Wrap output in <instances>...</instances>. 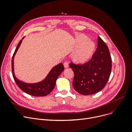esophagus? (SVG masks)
<instances>
[{"mask_svg":"<svg viewBox=\"0 0 132 132\" xmlns=\"http://www.w3.org/2000/svg\"><path fill=\"white\" fill-rule=\"evenodd\" d=\"M64 66L65 68H68V63L67 62H65L64 63Z\"/></svg>","mask_w":132,"mask_h":132,"instance_id":"34e87169","label":"esophagus"}]
</instances>
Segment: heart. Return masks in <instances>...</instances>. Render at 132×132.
Masks as SVG:
<instances>
[{
    "instance_id": "b5f03b06",
    "label": "heart",
    "mask_w": 132,
    "mask_h": 132,
    "mask_svg": "<svg viewBox=\"0 0 132 132\" xmlns=\"http://www.w3.org/2000/svg\"><path fill=\"white\" fill-rule=\"evenodd\" d=\"M75 44L78 46L73 51L72 58L77 63L87 62L92 57L95 49L93 42L88 40V37L81 34L76 38Z\"/></svg>"
}]
</instances>
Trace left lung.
Masks as SVG:
<instances>
[{"label": "left lung", "mask_w": 132, "mask_h": 132, "mask_svg": "<svg viewBox=\"0 0 132 132\" xmlns=\"http://www.w3.org/2000/svg\"><path fill=\"white\" fill-rule=\"evenodd\" d=\"M69 66L74 73L73 85L82 95H91L102 90L111 74L112 60L106 44L98 37V47L91 59L78 65L71 61Z\"/></svg>", "instance_id": "8db88e82"}]
</instances>
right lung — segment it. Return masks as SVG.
<instances>
[{
  "label": "right lung",
  "mask_w": 132,
  "mask_h": 132,
  "mask_svg": "<svg viewBox=\"0 0 132 132\" xmlns=\"http://www.w3.org/2000/svg\"><path fill=\"white\" fill-rule=\"evenodd\" d=\"M20 40L17 45L14 53L12 57V74L14 80L20 88L24 92L34 96H43L49 94L56 85V82L58 76L64 70V67L63 64L60 63L59 65L55 66L49 73L47 76L43 81L34 84H29L23 82L17 79L14 72V58L16 52L18 50L22 41V39Z\"/></svg>",
  "instance_id": "right-lung-1"
}]
</instances>
